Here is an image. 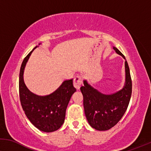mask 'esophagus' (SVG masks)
I'll return each mask as SVG.
<instances>
[{"mask_svg": "<svg viewBox=\"0 0 151 151\" xmlns=\"http://www.w3.org/2000/svg\"><path fill=\"white\" fill-rule=\"evenodd\" d=\"M82 84V78L80 76H76L74 78L73 80V85L74 87L76 89V90H79Z\"/></svg>", "mask_w": 151, "mask_h": 151, "instance_id": "obj_1", "label": "esophagus"}]
</instances>
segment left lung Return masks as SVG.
<instances>
[{"mask_svg": "<svg viewBox=\"0 0 151 151\" xmlns=\"http://www.w3.org/2000/svg\"><path fill=\"white\" fill-rule=\"evenodd\" d=\"M116 53L125 59V83L120 90L111 94L99 92L83 81L80 90L83 96L85 114L89 124L98 131H107L117 124L128 107L132 92V81L128 63L117 48Z\"/></svg>", "mask_w": 151, "mask_h": 151, "instance_id": "1", "label": "left lung"}]
</instances>
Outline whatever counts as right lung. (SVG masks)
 <instances>
[{"label":"right lung","instance_id":"1","mask_svg":"<svg viewBox=\"0 0 151 151\" xmlns=\"http://www.w3.org/2000/svg\"><path fill=\"white\" fill-rule=\"evenodd\" d=\"M35 46L22 61L19 76V94L25 115L39 130L50 133L58 130L64 122L65 111L70 98L76 92L73 79L65 80L51 94L38 96L29 91L24 82V68Z\"/></svg>","mask_w":151,"mask_h":151}]
</instances>
